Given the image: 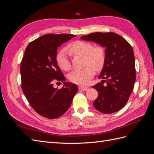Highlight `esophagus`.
Masks as SVG:
<instances>
[{"label": "esophagus", "mask_w": 154, "mask_h": 154, "mask_svg": "<svg viewBox=\"0 0 154 154\" xmlns=\"http://www.w3.org/2000/svg\"><path fill=\"white\" fill-rule=\"evenodd\" d=\"M88 87L85 86H79V90L82 91H86L88 90Z\"/></svg>", "instance_id": "34e87169"}]
</instances>
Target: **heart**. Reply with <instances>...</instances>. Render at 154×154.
Listing matches in <instances>:
<instances>
[{"label":"heart","instance_id":"obj_1","mask_svg":"<svg viewBox=\"0 0 154 154\" xmlns=\"http://www.w3.org/2000/svg\"><path fill=\"white\" fill-rule=\"evenodd\" d=\"M69 49L73 54L84 57V63L87 66L83 69L74 70L70 73L69 80L76 84L85 85L94 76V69L99 71L103 67L105 60V51L100 46L93 48L91 43L83 41L75 42L69 46ZM56 60L62 69L69 71L71 69V63L66 49H62L58 51Z\"/></svg>","mask_w":154,"mask_h":154}]
</instances>
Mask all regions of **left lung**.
Returning a JSON list of instances; mask_svg holds the SVG:
<instances>
[{"instance_id": "left-lung-1", "label": "left lung", "mask_w": 154, "mask_h": 154, "mask_svg": "<svg viewBox=\"0 0 154 154\" xmlns=\"http://www.w3.org/2000/svg\"><path fill=\"white\" fill-rule=\"evenodd\" d=\"M80 38L105 48V63L98 76L103 80L92 87L98 92L93 105L101 112H116L127 103L136 82L132 46L122 36L112 32H92Z\"/></svg>"}]
</instances>
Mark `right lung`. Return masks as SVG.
Masks as SVG:
<instances>
[{"mask_svg": "<svg viewBox=\"0 0 154 154\" xmlns=\"http://www.w3.org/2000/svg\"><path fill=\"white\" fill-rule=\"evenodd\" d=\"M69 34H46L30 42L21 66L22 89L37 113L49 119L58 118L69 109L78 87L66 78L56 60L58 48L74 38ZM64 82L60 90L54 82Z\"/></svg>", "mask_w": 154, "mask_h": 154, "instance_id": "add662e5", "label": "right lung"}]
</instances>
